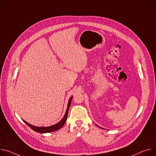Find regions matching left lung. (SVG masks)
Masks as SVG:
<instances>
[{"label": "left lung", "instance_id": "1", "mask_svg": "<svg viewBox=\"0 0 156 156\" xmlns=\"http://www.w3.org/2000/svg\"><path fill=\"white\" fill-rule=\"evenodd\" d=\"M98 127H100V126H98Z\"/></svg>", "mask_w": 156, "mask_h": 156}]
</instances>
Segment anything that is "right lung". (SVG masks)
Wrapping results in <instances>:
<instances>
[{"label": "right lung", "mask_w": 156, "mask_h": 156, "mask_svg": "<svg viewBox=\"0 0 156 156\" xmlns=\"http://www.w3.org/2000/svg\"><path fill=\"white\" fill-rule=\"evenodd\" d=\"M72 98H73V96H71L69 99L68 103V106H67V109L66 110L65 114L63 118H62V119L60 122H58V123H56L54 125L48 126V127H41V126L38 127V126H33V125H32L29 123H28L27 122H26L24 120H23V121L27 125L29 126L32 129H33L34 131H35L37 133H51V132L57 131V130L60 129V128H62V127L63 126V125L65 124L66 121L67 116H68V110H69V106H70V105H71V102H72Z\"/></svg>", "instance_id": "right-lung-1"}]
</instances>
